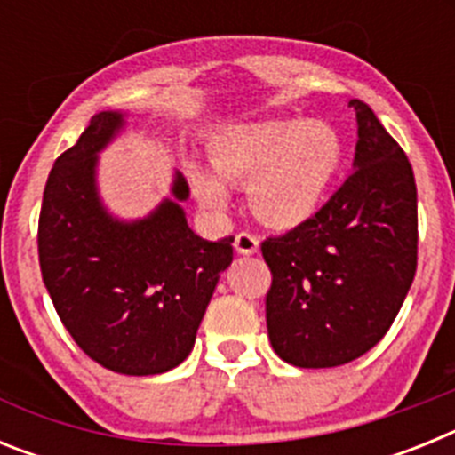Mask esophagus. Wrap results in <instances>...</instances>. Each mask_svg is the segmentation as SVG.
<instances>
[{
  "mask_svg": "<svg viewBox=\"0 0 455 455\" xmlns=\"http://www.w3.org/2000/svg\"><path fill=\"white\" fill-rule=\"evenodd\" d=\"M235 251L239 255H255L259 251V239L255 235H251V232H239L235 236Z\"/></svg>",
  "mask_w": 455,
  "mask_h": 455,
  "instance_id": "34e87169",
  "label": "esophagus"
}]
</instances>
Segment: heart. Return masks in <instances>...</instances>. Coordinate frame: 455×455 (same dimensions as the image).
Returning <instances> with one entry per match:
<instances>
[{
	"label": "heart",
	"mask_w": 455,
	"mask_h": 455,
	"mask_svg": "<svg viewBox=\"0 0 455 455\" xmlns=\"http://www.w3.org/2000/svg\"><path fill=\"white\" fill-rule=\"evenodd\" d=\"M209 164H187V178L209 212L230 204V187H248L251 212L268 228L291 230L321 207L341 164V143L321 120H257L220 127L209 139Z\"/></svg>",
	"instance_id": "b5f03b06"
}]
</instances>
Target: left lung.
<instances>
[{
  "label": "left lung",
  "mask_w": 455,
  "mask_h": 455,
  "mask_svg": "<svg viewBox=\"0 0 455 455\" xmlns=\"http://www.w3.org/2000/svg\"><path fill=\"white\" fill-rule=\"evenodd\" d=\"M357 118L353 172L309 220L262 243L271 347L303 369L347 364L383 339L417 271L412 166L371 108Z\"/></svg>",
  "instance_id": "obj_1"
}]
</instances>
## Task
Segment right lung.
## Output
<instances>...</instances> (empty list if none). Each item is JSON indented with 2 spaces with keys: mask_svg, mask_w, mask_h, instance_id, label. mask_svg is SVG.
I'll return each instance as SVG.
<instances>
[{
  "mask_svg": "<svg viewBox=\"0 0 455 455\" xmlns=\"http://www.w3.org/2000/svg\"><path fill=\"white\" fill-rule=\"evenodd\" d=\"M124 111H100L54 162L38 220L40 273L77 347L124 376L178 367L196 344L232 236L207 241L188 228V184L175 171L171 198L143 219L104 207L100 152L124 130Z\"/></svg>",
  "mask_w": 455,
  "mask_h": 455,
  "instance_id": "1",
  "label": "right lung"
}]
</instances>
